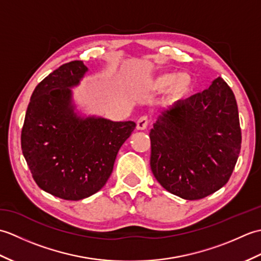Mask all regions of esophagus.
<instances>
[{"mask_svg":"<svg viewBox=\"0 0 261 261\" xmlns=\"http://www.w3.org/2000/svg\"><path fill=\"white\" fill-rule=\"evenodd\" d=\"M148 126V118L147 116H141V118H139V120L137 121V129L138 130H145L147 129Z\"/></svg>","mask_w":261,"mask_h":261,"instance_id":"34e87169","label":"esophagus"}]
</instances>
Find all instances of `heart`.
Returning a JSON list of instances; mask_svg holds the SVG:
<instances>
[{
  "mask_svg": "<svg viewBox=\"0 0 261 261\" xmlns=\"http://www.w3.org/2000/svg\"><path fill=\"white\" fill-rule=\"evenodd\" d=\"M149 88L153 92H164L169 88L168 96L171 101H180L193 90L192 77L187 74L163 73L149 81Z\"/></svg>",
  "mask_w": 261,
  "mask_h": 261,
  "instance_id": "b5f03b06",
  "label": "heart"
}]
</instances>
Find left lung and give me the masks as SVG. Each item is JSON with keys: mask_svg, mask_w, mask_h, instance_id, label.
Segmentation results:
<instances>
[{"mask_svg": "<svg viewBox=\"0 0 261 261\" xmlns=\"http://www.w3.org/2000/svg\"><path fill=\"white\" fill-rule=\"evenodd\" d=\"M150 167L165 190L201 199L224 186L241 149L238 105L221 77L159 115L149 134Z\"/></svg>", "mask_w": 261, "mask_h": 261, "instance_id": "8db88e82", "label": "left lung"}]
</instances>
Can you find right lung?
<instances>
[{
	"label": "right lung",
	"instance_id": "right-lung-1",
	"mask_svg": "<svg viewBox=\"0 0 261 261\" xmlns=\"http://www.w3.org/2000/svg\"><path fill=\"white\" fill-rule=\"evenodd\" d=\"M87 67L64 64L33 91L21 131V148L33 179L45 192L80 201L98 192L113 170L116 154L135 130L132 121L82 119L71 91Z\"/></svg>",
	"mask_w": 261,
	"mask_h": 261
}]
</instances>
